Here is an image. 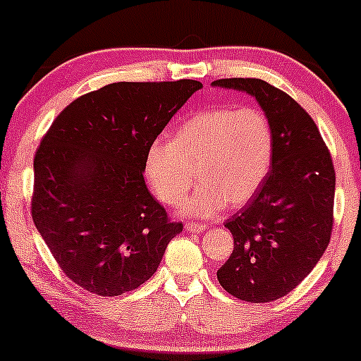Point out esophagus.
Segmentation results:
<instances>
[{"mask_svg": "<svg viewBox=\"0 0 361 361\" xmlns=\"http://www.w3.org/2000/svg\"><path fill=\"white\" fill-rule=\"evenodd\" d=\"M185 231H186V233H202V231H205V226H204V224L190 221V222L185 224Z\"/></svg>", "mask_w": 361, "mask_h": 361, "instance_id": "obj_1", "label": "esophagus"}]
</instances>
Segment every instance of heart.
Segmentation results:
<instances>
[{
	"label": "heart",
	"instance_id": "1",
	"mask_svg": "<svg viewBox=\"0 0 361 361\" xmlns=\"http://www.w3.org/2000/svg\"><path fill=\"white\" fill-rule=\"evenodd\" d=\"M275 137L270 118L258 106H215L198 111L176 128L171 140L157 139L144 159L152 192L185 215L214 217L227 205L251 200L270 173Z\"/></svg>",
	"mask_w": 361,
	"mask_h": 361
}]
</instances>
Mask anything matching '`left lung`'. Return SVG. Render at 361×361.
I'll list each match as a JSON object with an SVG mask.
<instances>
[{"label": "left lung", "mask_w": 361, "mask_h": 361, "mask_svg": "<svg viewBox=\"0 0 361 361\" xmlns=\"http://www.w3.org/2000/svg\"><path fill=\"white\" fill-rule=\"evenodd\" d=\"M212 85L255 97L273 128L270 173L251 204L226 222L234 250L217 270L219 283L235 299L271 302L292 292L329 244L336 188L333 159L316 122L285 91L256 78Z\"/></svg>", "instance_id": "obj_1"}]
</instances>
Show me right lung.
<instances>
[{"label":"right lung","instance_id":"obj_1","mask_svg":"<svg viewBox=\"0 0 361 361\" xmlns=\"http://www.w3.org/2000/svg\"><path fill=\"white\" fill-rule=\"evenodd\" d=\"M200 81L111 82L69 103L34 159L32 219L69 280L115 297L154 275L183 231L149 193L144 159Z\"/></svg>","mask_w":361,"mask_h":361}]
</instances>
